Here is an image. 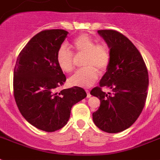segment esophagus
<instances>
[{"mask_svg":"<svg viewBox=\"0 0 160 160\" xmlns=\"http://www.w3.org/2000/svg\"><path fill=\"white\" fill-rule=\"evenodd\" d=\"M86 93H87V98H89V97H91V94L89 93V90H86Z\"/></svg>","mask_w":160,"mask_h":160,"instance_id":"34e87169","label":"esophagus"}]
</instances>
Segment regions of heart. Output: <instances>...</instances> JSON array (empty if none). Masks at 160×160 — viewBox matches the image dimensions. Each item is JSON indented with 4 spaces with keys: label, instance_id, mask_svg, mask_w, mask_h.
I'll return each mask as SVG.
<instances>
[{
    "label": "heart",
    "instance_id": "1",
    "mask_svg": "<svg viewBox=\"0 0 160 160\" xmlns=\"http://www.w3.org/2000/svg\"><path fill=\"white\" fill-rule=\"evenodd\" d=\"M72 48L77 57H83L84 68L78 71L69 79L72 86L90 87L98 80V72H106L109 67L111 54L109 48L104 43H96L93 38L87 34L78 36L72 42ZM56 60L59 68L63 72L70 73L76 67L74 53L66 46L58 49Z\"/></svg>",
    "mask_w": 160,
    "mask_h": 160
}]
</instances>
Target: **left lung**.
I'll return each instance as SVG.
<instances>
[{"mask_svg": "<svg viewBox=\"0 0 160 160\" xmlns=\"http://www.w3.org/2000/svg\"><path fill=\"white\" fill-rule=\"evenodd\" d=\"M98 33L110 48L111 61L99 86L90 91L100 100L93 121L103 132L118 133L131 127L143 110L149 86L147 67L138 49L125 35L112 29ZM102 87L113 93L106 94Z\"/></svg>", "mask_w": 160, "mask_h": 160, "instance_id": "left-lung-1", "label": "left lung"}]
</instances>
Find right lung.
I'll list each match as a JSON object with an SVG mask.
<instances>
[{"label": "right lung", "instance_id": "obj_1", "mask_svg": "<svg viewBox=\"0 0 160 160\" xmlns=\"http://www.w3.org/2000/svg\"><path fill=\"white\" fill-rule=\"evenodd\" d=\"M68 32L48 29L33 36L17 58L13 89L22 116L36 128L52 132L67 125L71 108L87 96L78 86L58 92L67 80L56 56Z\"/></svg>", "mask_w": 160, "mask_h": 160}]
</instances>
